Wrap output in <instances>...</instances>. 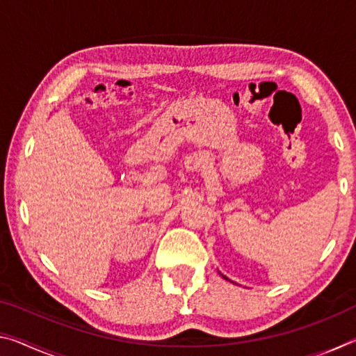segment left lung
<instances>
[{
    "instance_id": "8db88e82",
    "label": "left lung",
    "mask_w": 356,
    "mask_h": 356,
    "mask_svg": "<svg viewBox=\"0 0 356 356\" xmlns=\"http://www.w3.org/2000/svg\"><path fill=\"white\" fill-rule=\"evenodd\" d=\"M222 278H226V276H222ZM226 280H227V278H226Z\"/></svg>"
}]
</instances>
